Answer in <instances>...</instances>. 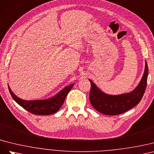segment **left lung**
I'll list each match as a JSON object with an SVG mask.
<instances>
[{"instance_id": "left-lung-1", "label": "left lung", "mask_w": 154, "mask_h": 154, "mask_svg": "<svg viewBox=\"0 0 154 154\" xmlns=\"http://www.w3.org/2000/svg\"><path fill=\"white\" fill-rule=\"evenodd\" d=\"M148 75L147 63L139 84L130 93L118 95H108L100 91L91 80L90 101L95 109L103 114L116 116L126 112L135 106L142 99L145 91Z\"/></svg>"}]
</instances>
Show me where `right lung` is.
I'll list each match as a JSON object with an SVG mask.
<instances>
[{
    "label": "right lung",
    "mask_w": 154,
    "mask_h": 154,
    "mask_svg": "<svg viewBox=\"0 0 154 154\" xmlns=\"http://www.w3.org/2000/svg\"><path fill=\"white\" fill-rule=\"evenodd\" d=\"M73 85L74 84H72L67 87H65L59 94L51 98L35 100H25L20 99L13 93L9 86L8 89L12 98L26 110L35 114V115L48 116L56 113L60 108L68 94L71 90Z\"/></svg>",
    "instance_id": "add662e5"
}]
</instances>
